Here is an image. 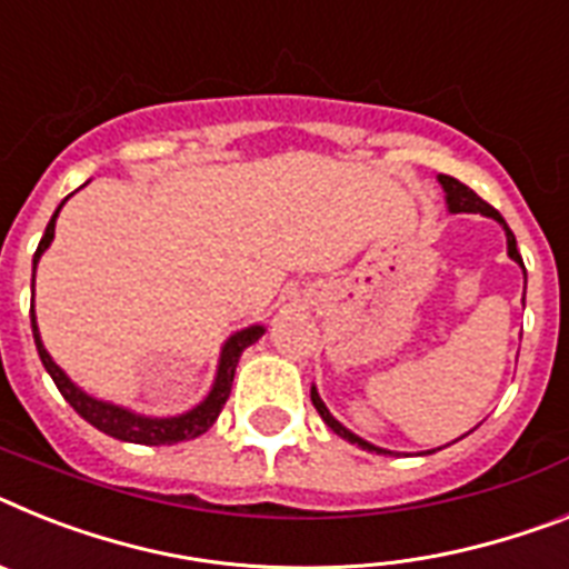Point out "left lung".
Returning <instances> with one entry per match:
<instances>
[{
    "instance_id": "1",
    "label": "left lung",
    "mask_w": 569,
    "mask_h": 569,
    "mask_svg": "<svg viewBox=\"0 0 569 569\" xmlns=\"http://www.w3.org/2000/svg\"><path fill=\"white\" fill-rule=\"evenodd\" d=\"M439 184H442V190H446V204H448V211H451V213H483V217L498 219L500 226H503V231H506V251H509V257H512L520 269H523V260H520L518 242H515V233L509 231V226H506V219L500 217V213L495 211L489 202H483V199H480L475 190L466 188L462 181H457L455 176H439ZM523 277H527V271H523ZM312 405H315V410L321 413L323 422H327L329 428H332V431H336L341 439H347V442H352V446H358V448H365V451H376V455H390V451H385V448L373 446V442H367V439H361L358 433H352L350 428H343V425L338 422L332 413H329V408L323 405V399L318 396V390H315V388H312Z\"/></svg>"
}]
</instances>
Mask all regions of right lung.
<instances>
[{"instance_id": "obj_1", "label": "right lung", "mask_w": 569, "mask_h": 569, "mask_svg": "<svg viewBox=\"0 0 569 569\" xmlns=\"http://www.w3.org/2000/svg\"><path fill=\"white\" fill-rule=\"evenodd\" d=\"M63 204L66 199L60 202V208H63ZM60 208L54 211L51 222L46 226V233H42L40 246H37V254H33V271H37V262H40L42 251H46V248L51 246V240H54V226H57V213H60ZM31 329H33V343H37L42 367L49 370V376L54 379L57 390L63 393L66 402L78 410L86 422L94 425L98 431L109 433V437L114 439H123V442H138V446H173V442H181V439L202 437V433L217 422L219 410L226 408L228 396H231L233 370H237V365H240L242 350L251 347V343H254L257 338H262V332H266L260 323L240 329V332H233V336L222 343V352H219L217 379H213L211 393L204 396L202 402L196 405L193 410H188V413L159 419V417H141V413H132V410L121 408V405L100 402V399H94V396L83 393V390H80L78 385H74V381H71L69 376L54 365V358L49 356V350L42 347L33 309H31Z\"/></svg>"}]
</instances>
